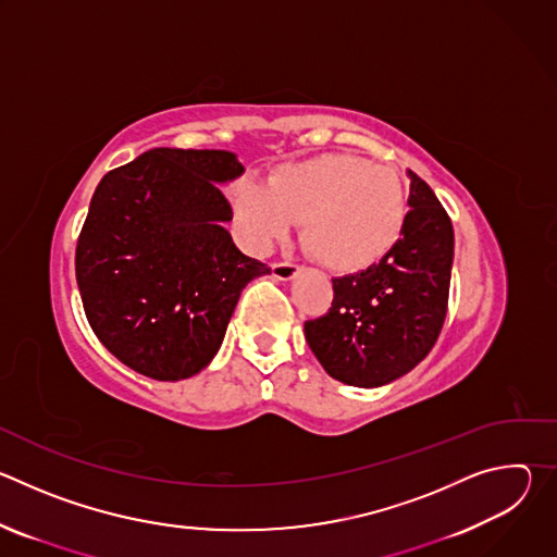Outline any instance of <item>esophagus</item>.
<instances>
[{"label": "esophagus", "mask_w": 557, "mask_h": 557, "mask_svg": "<svg viewBox=\"0 0 557 557\" xmlns=\"http://www.w3.org/2000/svg\"><path fill=\"white\" fill-rule=\"evenodd\" d=\"M271 269H273V277L282 280V282L293 280L299 273V267L293 262H275Z\"/></svg>", "instance_id": "34e87169"}]
</instances>
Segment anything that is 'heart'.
I'll list each match as a JSON object with an SVG mask.
<instances>
[{
	"mask_svg": "<svg viewBox=\"0 0 557 557\" xmlns=\"http://www.w3.org/2000/svg\"><path fill=\"white\" fill-rule=\"evenodd\" d=\"M233 213L251 251L269 253L295 222H304L306 251L326 269L352 275L399 245L408 187L389 165L352 153H320L280 165L267 185L237 183Z\"/></svg>",
	"mask_w": 557,
	"mask_h": 557,
	"instance_id": "obj_1",
	"label": "heart"
}]
</instances>
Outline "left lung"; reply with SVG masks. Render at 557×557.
Returning a JSON list of instances; mask_svg holds the SVG:
<instances>
[{"instance_id":"left-lung-1","label":"left lung","mask_w":557,"mask_h":557,"mask_svg":"<svg viewBox=\"0 0 557 557\" xmlns=\"http://www.w3.org/2000/svg\"><path fill=\"white\" fill-rule=\"evenodd\" d=\"M406 231L368 271L333 280V306L304 324L324 370L348 385L379 387L408 374L436 344L449 297L454 228L447 211L414 172Z\"/></svg>"}]
</instances>
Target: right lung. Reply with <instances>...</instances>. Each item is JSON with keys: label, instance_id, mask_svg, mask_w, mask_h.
<instances>
[{"label": "right lung", "instance_id": "obj_1", "mask_svg": "<svg viewBox=\"0 0 557 557\" xmlns=\"http://www.w3.org/2000/svg\"><path fill=\"white\" fill-rule=\"evenodd\" d=\"M233 151L156 147L99 183L76 243V284L99 342L127 368L178 381L220 350L243 288L271 273L237 249L218 185Z\"/></svg>", "mask_w": 557, "mask_h": 557}]
</instances>
